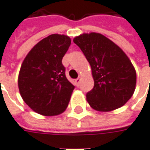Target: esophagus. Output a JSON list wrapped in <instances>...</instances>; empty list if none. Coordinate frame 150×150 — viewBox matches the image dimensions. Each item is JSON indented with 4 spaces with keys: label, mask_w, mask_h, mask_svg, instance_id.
Listing matches in <instances>:
<instances>
[{
    "label": "esophagus",
    "mask_w": 150,
    "mask_h": 150,
    "mask_svg": "<svg viewBox=\"0 0 150 150\" xmlns=\"http://www.w3.org/2000/svg\"><path fill=\"white\" fill-rule=\"evenodd\" d=\"M75 81H76V85H77V86H79V85H80V81H81V77L77 78V79L75 80Z\"/></svg>",
    "instance_id": "34e87169"
}]
</instances>
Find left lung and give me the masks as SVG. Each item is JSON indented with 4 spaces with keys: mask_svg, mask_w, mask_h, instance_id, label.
I'll list each match as a JSON object with an SVG mask.
<instances>
[{
    "mask_svg": "<svg viewBox=\"0 0 150 150\" xmlns=\"http://www.w3.org/2000/svg\"><path fill=\"white\" fill-rule=\"evenodd\" d=\"M91 68L94 87L86 100L96 111L121 108L136 90V69L125 52L110 39L96 33H83L73 39Z\"/></svg>",
    "mask_w": 150,
    "mask_h": 150,
    "instance_id": "1",
    "label": "left lung"
}]
</instances>
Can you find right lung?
I'll use <instances>...</instances> for the list:
<instances>
[{
	"instance_id": "right-lung-1",
	"label": "right lung",
	"mask_w": 150,
	"mask_h": 150,
	"mask_svg": "<svg viewBox=\"0 0 150 150\" xmlns=\"http://www.w3.org/2000/svg\"><path fill=\"white\" fill-rule=\"evenodd\" d=\"M70 45L68 36L51 34L34 45L22 63L18 78L20 96L41 115L56 116L69 105L74 86L65 76L62 59Z\"/></svg>"
}]
</instances>
